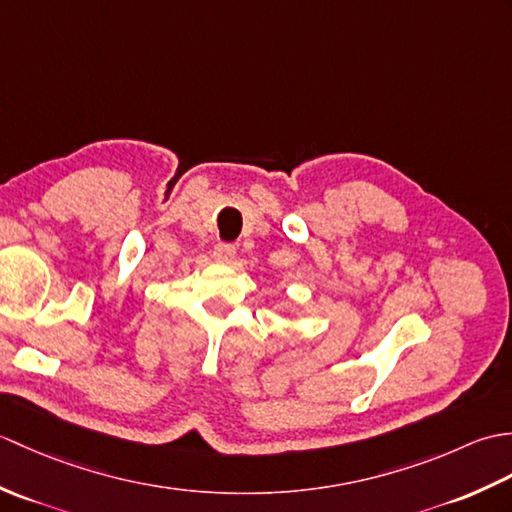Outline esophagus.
I'll return each instance as SVG.
<instances>
[{"mask_svg": "<svg viewBox=\"0 0 512 512\" xmlns=\"http://www.w3.org/2000/svg\"><path fill=\"white\" fill-rule=\"evenodd\" d=\"M235 255H237V250H235L233 244L220 242L213 248V259H215V262H220V264H233Z\"/></svg>", "mask_w": 512, "mask_h": 512, "instance_id": "34e87169", "label": "esophagus"}]
</instances>
